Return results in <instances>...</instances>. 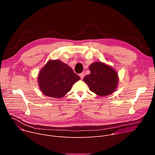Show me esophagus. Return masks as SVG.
Here are the masks:
<instances>
[{
  "instance_id": "obj_1",
  "label": "esophagus",
  "mask_w": 155,
  "mask_h": 155,
  "mask_svg": "<svg viewBox=\"0 0 155 155\" xmlns=\"http://www.w3.org/2000/svg\"><path fill=\"white\" fill-rule=\"evenodd\" d=\"M79 76L80 77V78H81V79H83V77H84V72H81V74H80Z\"/></svg>"
}]
</instances>
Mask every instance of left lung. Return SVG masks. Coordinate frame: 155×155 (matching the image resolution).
Segmentation results:
<instances>
[{"label":"left lung","mask_w":155,"mask_h":155,"mask_svg":"<svg viewBox=\"0 0 155 155\" xmlns=\"http://www.w3.org/2000/svg\"><path fill=\"white\" fill-rule=\"evenodd\" d=\"M91 73L83 78L90 90L99 96H107L114 93L117 87L118 77L116 71L111 67L101 62L90 66Z\"/></svg>","instance_id":"obj_1"}]
</instances>
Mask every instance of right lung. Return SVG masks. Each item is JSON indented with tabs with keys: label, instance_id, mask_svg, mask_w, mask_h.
Segmentation results:
<instances>
[{
	"label": "right lung",
	"instance_id": "obj_1",
	"mask_svg": "<svg viewBox=\"0 0 155 155\" xmlns=\"http://www.w3.org/2000/svg\"><path fill=\"white\" fill-rule=\"evenodd\" d=\"M80 77L69 65L59 60L49 61L40 72L38 84L45 96L61 98L71 90L72 85Z\"/></svg>",
	"mask_w": 155,
	"mask_h": 155
}]
</instances>
